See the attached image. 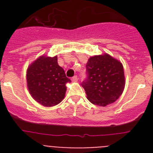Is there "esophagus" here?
<instances>
[{"instance_id": "obj_1", "label": "esophagus", "mask_w": 153, "mask_h": 153, "mask_svg": "<svg viewBox=\"0 0 153 153\" xmlns=\"http://www.w3.org/2000/svg\"><path fill=\"white\" fill-rule=\"evenodd\" d=\"M72 80L74 81V82H76V81L78 80V76L76 75V76H74L72 77Z\"/></svg>"}]
</instances>
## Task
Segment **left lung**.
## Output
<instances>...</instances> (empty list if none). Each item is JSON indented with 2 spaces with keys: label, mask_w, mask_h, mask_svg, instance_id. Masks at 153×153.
Returning a JSON list of instances; mask_svg holds the SVG:
<instances>
[{
  "label": "left lung",
  "mask_w": 153,
  "mask_h": 153,
  "mask_svg": "<svg viewBox=\"0 0 153 153\" xmlns=\"http://www.w3.org/2000/svg\"><path fill=\"white\" fill-rule=\"evenodd\" d=\"M86 77L81 85L90 102L106 106L121 96L125 86L122 63L108 54L92 56L86 63Z\"/></svg>",
  "instance_id": "1"
}]
</instances>
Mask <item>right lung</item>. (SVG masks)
<instances>
[{
  "instance_id": "right-lung-1",
  "label": "right lung",
  "mask_w": 153,
  "mask_h": 153,
  "mask_svg": "<svg viewBox=\"0 0 153 153\" xmlns=\"http://www.w3.org/2000/svg\"><path fill=\"white\" fill-rule=\"evenodd\" d=\"M27 81L30 93L44 106H53L64 98L66 83L70 79L57 63V56H40L28 67Z\"/></svg>"
}]
</instances>
